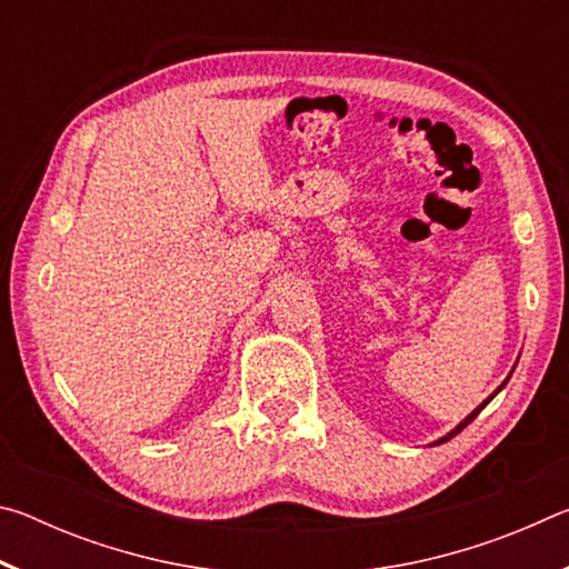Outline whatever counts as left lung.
<instances>
[{"label": "left lung", "mask_w": 569, "mask_h": 569, "mask_svg": "<svg viewBox=\"0 0 569 569\" xmlns=\"http://www.w3.org/2000/svg\"><path fill=\"white\" fill-rule=\"evenodd\" d=\"M505 383H507V381H505ZM505 383H502V387H505ZM502 387H499V389H502ZM499 389H497V391H499ZM497 391H495V393H497ZM495 393H492V397H489V399H487V401H485V403H479V407H477V409H475V411H471V413H469V417H467V419H465V421H461V423H459V427H457V429H455V431H449V435H447V437H441V439H439V441H437V445H445V441H449V439H451V437H457V435H459V431H461V429H465V427H467V423H471V421H475V417H477V413H479V411H481V409H485V407H487V403H489V401H492V399H495Z\"/></svg>", "instance_id": "1"}]
</instances>
